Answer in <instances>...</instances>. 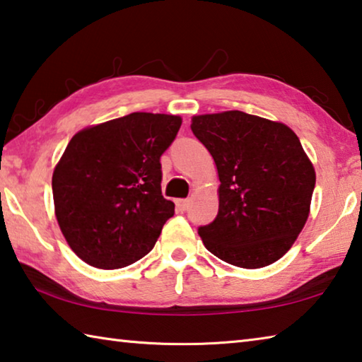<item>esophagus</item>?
Segmentation results:
<instances>
[{"mask_svg":"<svg viewBox=\"0 0 362 362\" xmlns=\"http://www.w3.org/2000/svg\"><path fill=\"white\" fill-rule=\"evenodd\" d=\"M175 206H177V209H179V211H187L188 206H189V199H177Z\"/></svg>","mask_w":362,"mask_h":362,"instance_id":"esophagus-1","label":"esophagus"}]
</instances>
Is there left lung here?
I'll return each mask as SVG.
<instances>
[{
  "label": "left lung",
  "instance_id": "obj_1",
  "mask_svg": "<svg viewBox=\"0 0 362 362\" xmlns=\"http://www.w3.org/2000/svg\"><path fill=\"white\" fill-rule=\"evenodd\" d=\"M192 131L220 180L217 217L198 230L206 249L240 268L272 265L303 230L316 183L296 132L238 110L196 115Z\"/></svg>",
  "mask_w": 362,
  "mask_h": 362
}]
</instances>
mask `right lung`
I'll return each instance as SVG.
<instances>
[{"label": "right lung", "instance_id": "1", "mask_svg": "<svg viewBox=\"0 0 362 362\" xmlns=\"http://www.w3.org/2000/svg\"><path fill=\"white\" fill-rule=\"evenodd\" d=\"M180 124L177 115L137 112L71 137L54 168V211L88 265L124 268L156 244L175 207L163 198L159 158Z\"/></svg>", "mask_w": 362, "mask_h": 362}]
</instances>
